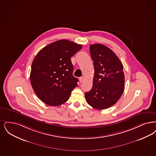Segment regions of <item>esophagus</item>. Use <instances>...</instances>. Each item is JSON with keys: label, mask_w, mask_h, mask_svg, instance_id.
<instances>
[{"label": "esophagus", "mask_w": 156, "mask_h": 156, "mask_svg": "<svg viewBox=\"0 0 156 156\" xmlns=\"http://www.w3.org/2000/svg\"><path fill=\"white\" fill-rule=\"evenodd\" d=\"M83 77H81L80 78V83H82L83 82Z\"/></svg>", "instance_id": "34e87169"}]
</instances>
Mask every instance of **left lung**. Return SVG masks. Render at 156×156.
Returning a JSON list of instances; mask_svg holds the SVG:
<instances>
[{
    "label": "left lung",
    "instance_id": "left-lung-1",
    "mask_svg": "<svg viewBox=\"0 0 156 156\" xmlns=\"http://www.w3.org/2000/svg\"><path fill=\"white\" fill-rule=\"evenodd\" d=\"M94 74L91 90L85 94L87 103L98 110L113 106L124 90L123 66L117 56L102 44L90 46Z\"/></svg>",
    "mask_w": 156,
    "mask_h": 156
}]
</instances>
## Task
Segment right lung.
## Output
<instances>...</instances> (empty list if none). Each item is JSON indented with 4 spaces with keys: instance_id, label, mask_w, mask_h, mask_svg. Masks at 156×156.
<instances>
[{
    "instance_id": "1",
    "label": "right lung",
    "mask_w": 156,
    "mask_h": 156,
    "mask_svg": "<svg viewBox=\"0 0 156 156\" xmlns=\"http://www.w3.org/2000/svg\"><path fill=\"white\" fill-rule=\"evenodd\" d=\"M82 48L81 44L61 39L46 46L35 57L30 81L35 93L45 104L59 106L69 100L78 81L73 75L71 57Z\"/></svg>"
}]
</instances>
